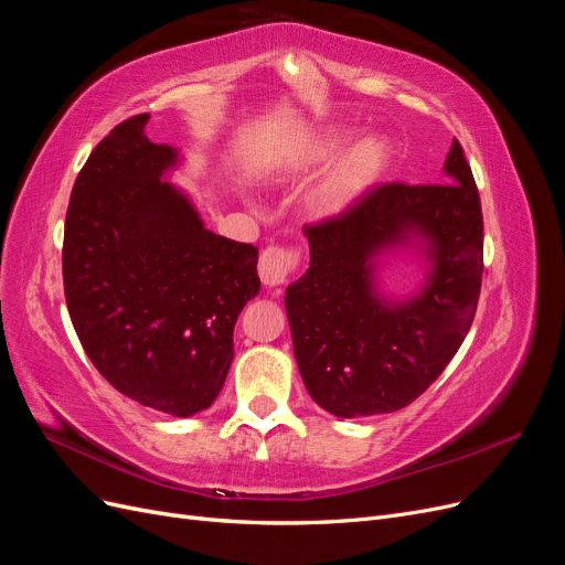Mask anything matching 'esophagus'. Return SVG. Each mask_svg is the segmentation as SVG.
I'll return each mask as SVG.
<instances>
[{
	"mask_svg": "<svg viewBox=\"0 0 565 565\" xmlns=\"http://www.w3.org/2000/svg\"><path fill=\"white\" fill-rule=\"evenodd\" d=\"M299 264V249L287 247H266L259 256V276L268 287L282 285Z\"/></svg>",
	"mask_w": 565,
	"mask_h": 565,
	"instance_id": "1",
	"label": "esophagus"
}]
</instances>
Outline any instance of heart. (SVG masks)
<instances>
[{
	"instance_id": "heart-1",
	"label": "heart",
	"mask_w": 565,
	"mask_h": 565,
	"mask_svg": "<svg viewBox=\"0 0 565 565\" xmlns=\"http://www.w3.org/2000/svg\"><path fill=\"white\" fill-rule=\"evenodd\" d=\"M334 146H337L334 141L320 143L309 156V164L311 167L322 164L330 158ZM384 164H386V146L384 141L377 139V136H367V139L353 143L344 156L332 164L328 177L322 179L316 193L318 214L334 216L344 212L349 204H353L374 181H377Z\"/></svg>"
}]
</instances>
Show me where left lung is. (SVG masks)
<instances>
[{"label": "left lung", "instance_id": "obj_1", "mask_svg": "<svg viewBox=\"0 0 565 565\" xmlns=\"http://www.w3.org/2000/svg\"><path fill=\"white\" fill-rule=\"evenodd\" d=\"M440 183H384L303 226L311 264L287 287L295 358L311 398L337 417L396 413L429 388L465 341L481 295L483 212L459 141ZM415 248L430 264L415 298L391 300L376 256Z\"/></svg>", "mask_w": 565, "mask_h": 565}]
</instances>
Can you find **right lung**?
Wrapping results in <instances>:
<instances>
[{
	"label": "right lung",
	"mask_w": 565,
	"mask_h": 565,
	"mask_svg": "<svg viewBox=\"0 0 565 565\" xmlns=\"http://www.w3.org/2000/svg\"><path fill=\"white\" fill-rule=\"evenodd\" d=\"M134 115L100 141L73 185L63 287L96 370L127 398L172 417L207 409L233 361V328L259 295V249L204 228L162 177L179 150Z\"/></svg>",
	"instance_id": "right-lung-1"
}]
</instances>
